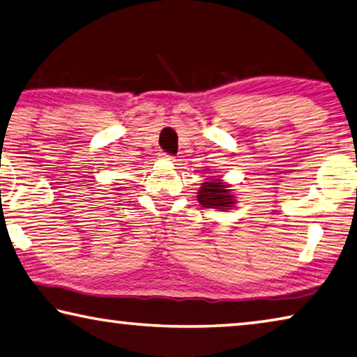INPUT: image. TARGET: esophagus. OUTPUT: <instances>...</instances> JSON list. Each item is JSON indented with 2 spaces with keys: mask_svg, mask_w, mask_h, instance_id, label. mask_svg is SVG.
Returning a JSON list of instances; mask_svg holds the SVG:
<instances>
[{
  "mask_svg": "<svg viewBox=\"0 0 357 357\" xmlns=\"http://www.w3.org/2000/svg\"><path fill=\"white\" fill-rule=\"evenodd\" d=\"M160 158H163V160H173V155L167 154V152H160Z\"/></svg>",
  "mask_w": 357,
  "mask_h": 357,
  "instance_id": "34e87169",
  "label": "esophagus"
}]
</instances>
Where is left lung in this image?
I'll return each mask as SVG.
<instances>
[{
  "label": "left lung",
  "mask_w": 357,
  "mask_h": 357,
  "mask_svg": "<svg viewBox=\"0 0 357 357\" xmlns=\"http://www.w3.org/2000/svg\"><path fill=\"white\" fill-rule=\"evenodd\" d=\"M199 202L203 206L214 209H227L235 203L234 195L230 194L229 189L219 179L203 183L199 192Z\"/></svg>",
  "instance_id": "left-lung-1"
}]
</instances>
